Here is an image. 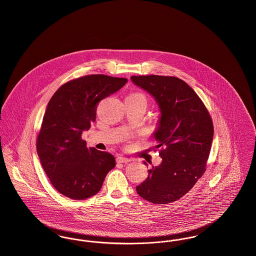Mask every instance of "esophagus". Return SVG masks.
Returning a JSON list of instances; mask_svg holds the SVG:
<instances>
[{
  "label": "esophagus",
  "instance_id": "obj_1",
  "mask_svg": "<svg viewBox=\"0 0 256 256\" xmlns=\"http://www.w3.org/2000/svg\"><path fill=\"white\" fill-rule=\"evenodd\" d=\"M116 160H117L118 163H128V162L130 161V159L124 158V156H118Z\"/></svg>",
  "mask_w": 256,
  "mask_h": 256
}]
</instances>
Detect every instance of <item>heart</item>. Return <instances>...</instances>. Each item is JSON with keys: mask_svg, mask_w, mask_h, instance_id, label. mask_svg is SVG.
<instances>
[{"mask_svg": "<svg viewBox=\"0 0 256 256\" xmlns=\"http://www.w3.org/2000/svg\"><path fill=\"white\" fill-rule=\"evenodd\" d=\"M126 100H130L134 102L135 104H143L144 106H146V102H148V98H146V95L144 93H142V92L130 93Z\"/></svg>", "mask_w": 256, "mask_h": 256, "instance_id": "1", "label": "heart"}]
</instances>
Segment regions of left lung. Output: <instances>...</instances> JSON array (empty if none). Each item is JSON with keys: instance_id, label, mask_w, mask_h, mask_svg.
Wrapping results in <instances>:
<instances>
[{"instance_id": "1", "label": "left lung", "mask_w": 256, "mask_h": 256, "mask_svg": "<svg viewBox=\"0 0 256 256\" xmlns=\"http://www.w3.org/2000/svg\"><path fill=\"white\" fill-rule=\"evenodd\" d=\"M130 78L156 98L161 111L154 138L162 162L148 170L136 191L150 202L167 204L186 195L206 170L212 119L195 91L178 78L150 74Z\"/></svg>"}]
</instances>
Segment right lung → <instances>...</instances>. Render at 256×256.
<instances>
[{"label": "right lung", "instance_id": "add662e5", "mask_svg": "<svg viewBox=\"0 0 256 256\" xmlns=\"http://www.w3.org/2000/svg\"><path fill=\"white\" fill-rule=\"evenodd\" d=\"M126 82L88 74L67 82L50 98L37 135V154L52 185L62 195L73 200L96 195L115 167L114 156L87 148L82 134L96 121L98 102Z\"/></svg>", "mask_w": 256, "mask_h": 256}]
</instances>
